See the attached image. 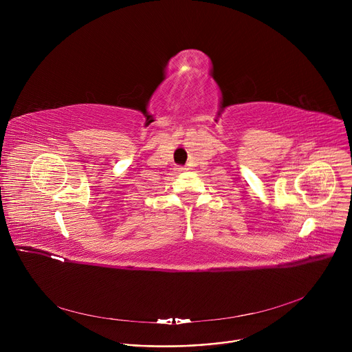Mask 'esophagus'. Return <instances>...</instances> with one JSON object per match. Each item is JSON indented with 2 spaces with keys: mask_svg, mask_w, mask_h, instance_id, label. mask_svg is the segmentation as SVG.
I'll return each mask as SVG.
<instances>
[{
  "mask_svg": "<svg viewBox=\"0 0 352 352\" xmlns=\"http://www.w3.org/2000/svg\"><path fill=\"white\" fill-rule=\"evenodd\" d=\"M188 168H185V167H178V168H175V171H178V173H182V171H186Z\"/></svg>",
  "mask_w": 352,
  "mask_h": 352,
  "instance_id": "34e87169",
  "label": "esophagus"
}]
</instances>
